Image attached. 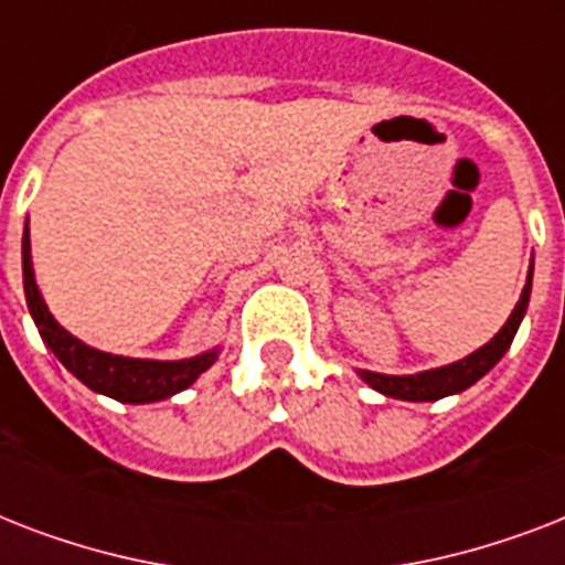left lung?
<instances>
[{
  "mask_svg": "<svg viewBox=\"0 0 565 565\" xmlns=\"http://www.w3.org/2000/svg\"><path fill=\"white\" fill-rule=\"evenodd\" d=\"M531 284H534V257H531V266H527V281L522 287V296H519L516 308L508 317V322L501 326V331L492 337L490 343H483L481 349H475L472 354H466L460 361L437 366V370L413 372V375H384V372L370 370H358V375L381 395L402 398V402H437V398H446V395L463 393L475 381H481L510 349L522 319H525L527 301H531Z\"/></svg>",
  "mask_w": 565,
  "mask_h": 565,
  "instance_id": "1",
  "label": "left lung"
}]
</instances>
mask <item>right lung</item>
I'll return each mask as SVG.
<instances>
[{
  "instance_id": "add662e5",
  "label": "right lung",
  "mask_w": 565,
  "mask_h": 565,
  "mask_svg": "<svg viewBox=\"0 0 565 565\" xmlns=\"http://www.w3.org/2000/svg\"><path fill=\"white\" fill-rule=\"evenodd\" d=\"M22 287H25L31 319L57 361L64 363L84 386H90L93 393L108 395L122 404L163 402V398L195 384V377L204 370H211L220 358V345H213L195 358H184V361H146V358L99 352V349L82 343L49 313L46 301L40 296V287L34 281V264H31L29 222L22 228Z\"/></svg>"
}]
</instances>
